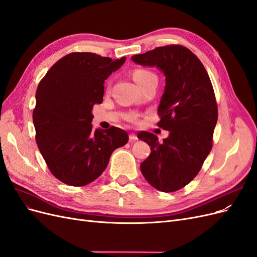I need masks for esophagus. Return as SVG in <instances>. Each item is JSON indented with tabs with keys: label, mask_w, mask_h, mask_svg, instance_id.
I'll list each match as a JSON object with an SVG mask.
<instances>
[{
	"label": "esophagus",
	"mask_w": 257,
	"mask_h": 257,
	"mask_svg": "<svg viewBox=\"0 0 257 257\" xmlns=\"http://www.w3.org/2000/svg\"><path fill=\"white\" fill-rule=\"evenodd\" d=\"M137 136H136V134H134V133H132V134H130V141L131 142H136L137 141Z\"/></svg>",
	"instance_id": "esophagus-1"
}]
</instances>
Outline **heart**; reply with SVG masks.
<instances>
[{
  "label": "heart",
  "mask_w": 257,
  "mask_h": 257,
  "mask_svg": "<svg viewBox=\"0 0 257 257\" xmlns=\"http://www.w3.org/2000/svg\"><path fill=\"white\" fill-rule=\"evenodd\" d=\"M133 77L135 81L139 84V87H142L146 82H148L151 79H158L157 75H155L153 72L149 71V69H145V68H136L134 73H133ZM130 119L132 121L136 120V115H131Z\"/></svg>",
  "instance_id": "obj_1"
}]
</instances>
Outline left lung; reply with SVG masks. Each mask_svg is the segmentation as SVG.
<instances>
[{"instance_id":"left-lung-1","label":"left lung","mask_w":257,"mask_h":257,"mask_svg":"<svg viewBox=\"0 0 257 257\" xmlns=\"http://www.w3.org/2000/svg\"><path fill=\"white\" fill-rule=\"evenodd\" d=\"M132 60L157 66L166 79L158 126L169 136L159 142L149 132L137 135L151 149L141 164L142 174L159 191H178L197 176L212 149L217 105L211 80L200 60L181 45L157 47Z\"/></svg>"}]
</instances>
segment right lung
<instances>
[{"instance_id":"add662e5","label":"right lung","mask_w":257,"mask_h":257,"mask_svg":"<svg viewBox=\"0 0 257 257\" xmlns=\"http://www.w3.org/2000/svg\"><path fill=\"white\" fill-rule=\"evenodd\" d=\"M125 57L112 60L73 52L56 62L36 91L35 141L51 174L82 186L103 174L111 153L128 142L125 131L92 128V109L103 102L104 82Z\"/></svg>"}]
</instances>
